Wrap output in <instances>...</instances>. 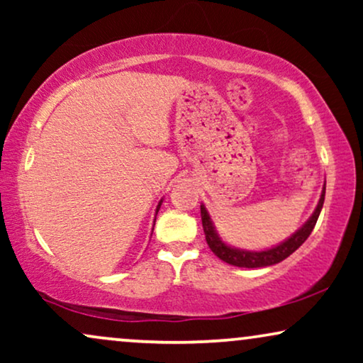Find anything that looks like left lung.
<instances>
[{"label": "left lung", "instance_id": "8db88e82", "mask_svg": "<svg viewBox=\"0 0 363 363\" xmlns=\"http://www.w3.org/2000/svg\"><path fill=\"white\" fill-rule=\"evenodd\" d=\"M324 198H325V183L324 188H322L319 203H317L314 213H312L309 220H307L304 225H302L299 230H297L294 235H291L287 240H284L279 245L267 247V250L262 251H247V250H240V247H235L228 245L221 240V236L218 235L215 223H213L210 213H208L206 206L201 203V223H203V231H205V238L210 250L215 252V256L220 257L221 261L228 262L231 266L238 267H266L277 264V262L284 261L286 257H289L292 252H294L297 247H299L302 242H304L309 235L314 230L317 218L320 215L322 206H324Z\"/></svg>", "mask_w": 363, "mask_h": 363}]
</instances>
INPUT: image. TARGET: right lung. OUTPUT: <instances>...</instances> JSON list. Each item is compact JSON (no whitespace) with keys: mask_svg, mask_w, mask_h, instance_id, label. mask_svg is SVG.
Instances as JSON below:
<instances>
[{"mask_svg":"<svg viewBox=\"0 0 363 363\" xmlns=\"http://www.w3.org/2000/svg\"><path fill=\"white\" fill-rule=\"evenodd\" d=\"M162 203H163V198H162V200H160V201H158V205H157V210H155V220H157V213H158V210H160ZM153 225H155V221H153Z\"/></svg>","mask_w":363,"mask_h":363,"instance_id":"right-lung-1","label":"right lung"}]
</instances>
